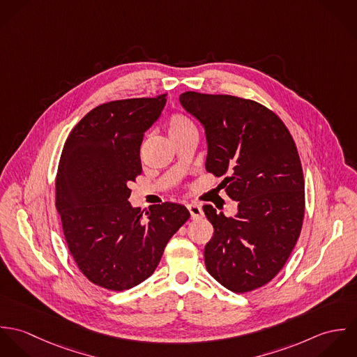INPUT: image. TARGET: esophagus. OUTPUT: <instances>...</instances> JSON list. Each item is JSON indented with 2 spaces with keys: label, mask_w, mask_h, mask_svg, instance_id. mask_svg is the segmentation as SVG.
I'll return each mask as SVG.
<instances>
[{
  "label": "esophagus",
  "mask_w": 357,
  "mask_h": 357,
  "mask_svg": "<svg viewBox=\"0 0 357 357\" xmlns=\"http://www.w3.org/2000/svg\"><path fill=\"white\" fill-rule=\"evenodd\" d=\"M187 207H188V211H190L192 220H197V218L204 217V210H202V207H201L199 204H187Z\"/></svg>",
  "instance_id": "34e87169"
}]
</instances>
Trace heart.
I'll return each instance as SVG.
<instances>
[{
	"label": "heart",
	"instance_id": "b5f03b06",
	"mask_svg": "<svg viewBox=\"0 0 357 357\" xmlns=\"http://www.w3.org/2000/svg\"><path fill=\"white\" fill-rule=\"evenodd\" d=\"M191 129H195L192 122L190 119H187L185 116H183V115H173L169 119L167 132H169L170 137L176 136V135H180V133H184V132L191 130Z\"/></svg>",
	"mask_w": 357,
	"mask_h": 357
}]
</instances>
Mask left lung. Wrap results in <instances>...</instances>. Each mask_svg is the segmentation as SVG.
<instances>
[{
  "instance_id": "1",
  "label": "left lung",
  "mask_w": 357,
  "mask_h": 357,
  "mask_svg": "<svg viewBox=\"0 0 357 357\" xmlns=\"http://www.w3.org/2000/svg\"><path fill=\"white\" fill-rule=\"evenodd\" d=\"M204 126L206 170L217 177L238 213L204 211L214 228L204 246L207 272L234 293L272 280L291 255L304 220L305 183L296 143L276 114L229 95H180ZM220 184V185H221Z\"/></svg>"
}]
</instances>
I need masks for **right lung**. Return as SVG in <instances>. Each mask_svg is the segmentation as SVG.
<instances>
[{
	"label": "right lung",
	"instance_id": "right-lung-1",
	"mask_svg": "<svg viewBox=\"0 0 357 357\" xmlns=\"http://www.w3.org/2000/svg\"><path fill=\"white\" fill-rule=\"evenodd\" d=\"M166 95L105 102L70 133L59 162L56 208L68 250L81 272L112 291L150 278L169 239L190 218L185 206L129 202L142 173L140 146L159 118Z\"/></svg>",
	"mask_w": 357,
	"mask_h": 357
}]
</instances>
